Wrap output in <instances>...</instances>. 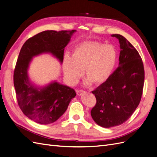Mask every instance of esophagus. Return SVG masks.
Wrapping results in <instances>:
<instances>
[{"instance_id":"esophagus-1","label":"esophagus","mask_w":157,"mask_h":157,"mask_svg":"<svg viewBox=\"0 0 157 157\" xmlns=\"http://www.w3.org/2000/svg\"><path fill=\"white\" fill-rule=\"evenodd\" d=\"M76 92H77V94L78 96H80V95L84 92V91L82 90H76Z\"/></svg>"}]
</instances>
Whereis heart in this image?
<instances>
[{
  "label": "heart",
  "mask_w": 157,
  "mask_h": 157,
  "mask_svg": "<svg viewBox=\"0 0 157 157\" xmlns=\"http://www.w3.org/2000/svg\"><path fill=\"white\" fill-rule=\"evenodd\" d=\"M117 60L114 46L101 42L86 41L78 44L73 50L71 58L65 56L63 69L67 82L73 85L84 74L87 82L99 85L110 77Z\"/></svg>",
  "instance_id": "b5f03b06"
}]
</instances>
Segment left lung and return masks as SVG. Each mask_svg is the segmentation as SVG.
Here are the masks:
<instances>
[{"instance_id":"obj_1","label":"left lung","mask_w":157,"mask_h":157,"mask_svg":"<svg viewBox=\"0 0 157 157\" xmlns=\"http://www.w3.org/2000/svg\"><path fill=\"white\" fill-rule=\"evenodd\" d=\"M120 43L119 65L105 82L92 92L96 103L91 116L103 128L122 124L141 101L145 79L144 63L138 52L126 38L112 35Z\"/></svg>"}]
</instances>
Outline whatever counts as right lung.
Listing matches in <instances>:
<instances>
[{
    "label": "right lung",
    "mask_w": 157,
    "mask_h": 157,
    "mask_svg": "<svg viewBox=\"0 0 157 157\" xmlns=\"http://www.w3.org/2000/svg\"><path fill=\"white\" fill-rule=\"evenodd\" d=\"M75 31H42L29 38L21 47L13 72V84L19 107L36 122L47 124L56 121L67 110L76 92L57 82L39 90L29 80V64L33 56L45 52L51 53L62 63L65 47Z\"/></svg>",
    "instance_id": "1"
}]
</instances>
